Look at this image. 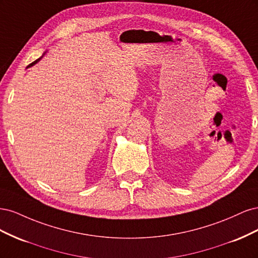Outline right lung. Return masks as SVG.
Wrapping results in <instances>:
<instances>
[{
	"label": "right lung",
	"instance_id": "add662e5",
	"mask_svg": "<svg viewBox=\"0 0 258 258\" xmlns=\"http://www.w3.org/2000/svg\"><path fill=\"white\" fill-rule=\"evenodd\" d=\"M41 58H42V57H41ZM41 58H38V59H37V60H35V61H34V62H32V63H30V64H29V66H28V67H32V66H33V64H35V63H36V62H37V61H38V60H41Z\"/></svg>",
	"mask_w": 258,
	"mask_h": 258
}]
</instances>
